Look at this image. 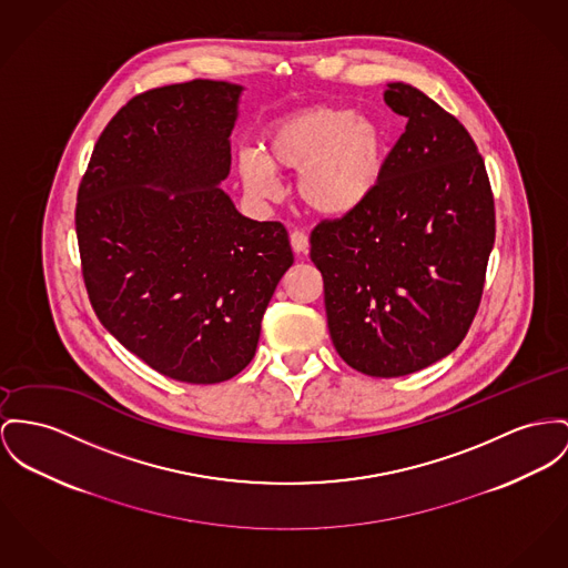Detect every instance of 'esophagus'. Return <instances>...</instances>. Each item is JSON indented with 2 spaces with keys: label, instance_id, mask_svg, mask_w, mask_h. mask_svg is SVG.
Here are the masks:
<instances>
[{
  "label": "esophagus",
  "instance_id": "34e87169",
  "mask_svg": "<svg viewBox=\"0 0 568 568\" xmlns=\"http://www.w3.org/2000/svg\"><path fill=\"white\" fill-rule=\"evenodd\" d=\"M291 245H293V250H295L297 254H305V252H307V247H310L307 234L302 232V230H295V232H291Z\"/></svg>",
  "mask_w": 568,
  "mask_h": 568
}]
</instances>
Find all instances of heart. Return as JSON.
<instances>
[{
	"label": "heart",
	"mask_w": 568,
	"mask_h": 568,
	"mask_svg": "<svg viewBox=\"0 0 568 568\" xmlns=\"http://www.w3.org/2000/svg\"><path fill=\"white\" fill-rule=\"evenodd\" d=\"M387 138L377 120L334 105H316L273 122L261 154H239L250 197L275 200L277 172H297L295 193L323 217H344L368 202L383 176Z\"/></svg>",
	"instance_id": "obj_1"
}]
</instances>
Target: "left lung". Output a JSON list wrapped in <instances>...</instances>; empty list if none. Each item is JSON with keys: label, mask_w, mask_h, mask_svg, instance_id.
Listing matches in <instances>:
<instances>
[{"label": "left lung", "mask_w": 568, "mask_h": 568, "mask_svg": "<svg viewBox=\"0 0 568 568\" xmlns=\"http://www.w3.org/2000/svg\"><path fill=\"white\" fill-rule=\"evenodd\" d=\"M407 118L364 206L312 230L329 336L368 377H405L463 342L495 241L485 161L467 129L414 85L383 94Z\"/></svg>", "instance_id": "8db88e82"}]
</instances>
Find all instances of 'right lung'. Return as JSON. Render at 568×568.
Returning <instances> with one entry per match:
<instances>
[{"label":"right lung","instance_id":"obj_1","mask_svg":"<svg viewBox=\"0 0 568 568\" xmlns=\"http://www.w3.org/2000/svg\"><path fill=\"white\" fill-rule=\"evenodd\" d=\"M241 92L193 79L133 97L77 191L81 273L99 321L183 383H222L252 362L293 265L286 227L243 217L220 187Z\"/></svg>","mask_w":568,"mask_h":568}]
</instances>
